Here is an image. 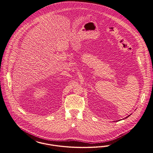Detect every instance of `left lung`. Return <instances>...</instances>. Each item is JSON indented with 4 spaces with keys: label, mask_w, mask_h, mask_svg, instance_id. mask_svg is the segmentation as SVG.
I'll list each match as a JSON object with an SVG mask.
<instances>
[{
    "label": "left lung",
    "mask_w": 153,
    "mask_h": 153,
    "mask_svg": "<svg viewBox=\"0 0 153 153\" xmlns=\"http://www.w3.org/2000/svg\"><path fill=\"white\" fill-rule=\"evenodd\" d=\"M129 116H130V115H129ZM129 116H128V117H126V118H128V117H129Z\"/></svg>",
    "instance_id": "1"
}]
</instances>
